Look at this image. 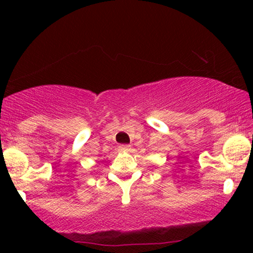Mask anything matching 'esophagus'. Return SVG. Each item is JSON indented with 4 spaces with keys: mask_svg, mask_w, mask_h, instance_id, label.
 Returning <instances> with one entry per match:
<instances>
[{
    "mask_svg": "<svg viewBox=\"0 0 253 253\" xmlns=\"http://www.w3.org/2000/svg\"><path fill=\"white\" fill-rule=\"evenodd\" d=\"M119 147L121 151H129L130 150V145H127V144H121Z\"/></svg>",
    "mask_w": 253,
    "mask_h": 253,
    "instance_id": "obj_1",
    "label": "esophagus"
}]
</instances>
